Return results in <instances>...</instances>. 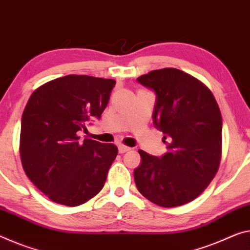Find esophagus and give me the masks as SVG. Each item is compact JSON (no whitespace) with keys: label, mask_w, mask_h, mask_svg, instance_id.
Segmentation results:
<instances>
[{"label":"esophagus","mask_w":250,"mask_h":250,"mask_svg":"<svg viewBox=\"0 0 250 250\" xmlns=\"http://www.w3.org/2000/svg\"><path fill=\"white\" fill-rule=\"evenodd\" d=\"M129 149H130V147L126 146V145H124V144L118 145V151H120V153H125V152L129 151Z\"/></svg>","instance_id":"34e87169"}]
</instances>
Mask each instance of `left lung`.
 <instances>
[{"instance_id": "obj_1", "label": "left lung", "mask_w": 250, "mask_h": 250, "mask_svg": "<svg viewBox=\"0 0 250 250\" xmlns=\"http://www.w3.org/2000/svg\"><path fill=\"white\" fill-rule=\"evenodd\" d=\"M137 82L155 91L153 122L168 140L161 157L138 151L137 190L164 208L186 205L205 191L220 165L222 118L217 101L202 82L175 68L152 70Z\"/></svg>"}]
</instances>
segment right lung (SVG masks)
I'll return each mask as SVG.
<instances>
[{"mask_svg": "<svg viewBox=\"0 0 250 250\" xmlns=\"http://www.w3.org/2000/svg\"><path fill=\"white\" fill-rule=\"evenodd\" d=\"M114 79L68 75L37 88L23 110L20 157L31 182L50 200L76 207L97 195L118 148L79 141L86 123L101 117Z\"/></svg>", "mask_w": 250, "mask_h": 250, "instance_id": "right-lung-1", "label": "right lung"}]
</instances>
